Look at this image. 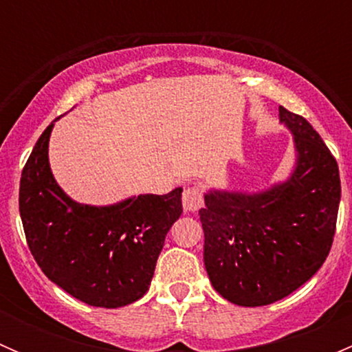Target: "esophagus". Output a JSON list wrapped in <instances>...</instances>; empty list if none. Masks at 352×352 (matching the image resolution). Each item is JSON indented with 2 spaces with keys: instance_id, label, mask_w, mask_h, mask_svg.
Listing matches in <instances>:
<instances>
[{
  "instance_id": "1",
  "label": "esophagus",
  "mask_w": 352,
  "mask_h": 352,
  "mask_svg": "<svg viewBox=\"0 0 352 352\" xmlns=\"http://www.w3.org/2000/svg\"><path fill=\"white\" fill-rule=\"evenodd\" d=\"M184 209L187 212H196L202 206V189L199 186H190L184 190L182 196Z\"/></svg>"
}]
</instances>
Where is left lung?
<instances>
[{"label":"left lung","mask_w":352,"mask_h":352,"mask_svg":"<svg viewBox=\"0 0 352 352\" xmlns=\"http://www.w3.org/2000/svg\"><path fill=\"white\" fill-rule=\"evenodd\" d=\"M293 131L298 165L264 194H206L199 211L204 264L214 289L240 307L283 300L327 258L340 201L339 166L305 117L279 107Z\"/></svg>","instance_id":"obj_1"}]
</instances>
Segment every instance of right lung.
<instances>
[{"label":"right lung","mask_w":352,"mask_h":352,"mask_svg":"<svg viewBox=\"0 0 352 352\" xmlns=\"http://www.w3.org/2000/svg\"><path fill=\"white\" fill-rule=\"evenodd\" d=\"M42 133L20 180V216L35 262L59 287L91 307L117 308L150 287L170 226L182 214V189L138 196L109 208L78 204L56 184Z\"/></svg>","instance_id":"obj_1"}]
</instances>
